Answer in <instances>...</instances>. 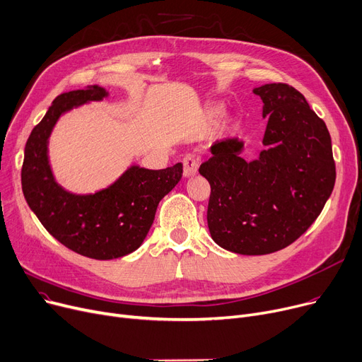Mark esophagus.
<instances>
[{"instance_id": "1", "label": "esophagus", "mask_w": 362, "mask_h": 362, "mask_svg": "<svg viewBox=\"0 0 362 362\" xmlns=\"http://www.w3.org/2000/svg\"><path fill=\"white\" fill-rule=\"evenodd\" d=\"M184 163V175L185 177H193L194 174H197L199 169V158L193 156V155H187L182 160Z\"/></svg>"}]
</instances>
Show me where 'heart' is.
Wrapping results in <instances>:
<instances>
[{"mask_svg":"<svg viewBox=\"0 0 362 362\" xmlns=\"http://www.w3.org/2000/svg\"><path fill=\"white\" fill-rule=\"evenodd\" d=\"M210 115L214 117V118H218L221 115V108H214V110L210 111Z\"/></svg>","mask_w":362,"mask_h":362,"instance_id":"obj_1","label":"heart"}]
</instances>
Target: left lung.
<instances>
[{
    "label": "left lung",
    "mask_w": 362,
    "mask_h": 362,
    "mask_svg": "<svg viewBox=\"0 0 362 362\" xmlns=\"http://www.w3.org/2000/svg\"><path fill=\"white\" fill-rule=\"evenodd\" d=\"M264 103V151L241 158L237 137L216 141L199 173L210 184L207 225L222 248L262 256L279 251L313 225L330 197L332 140L304 95L286 83L254 89Z\"/></svg>",
    "instance_id": "obj_1"
}]
</instances>
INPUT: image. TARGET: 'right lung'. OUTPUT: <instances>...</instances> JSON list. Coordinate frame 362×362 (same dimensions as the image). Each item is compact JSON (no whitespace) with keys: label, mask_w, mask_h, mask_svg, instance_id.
<instances>
[{"label":"right lung","mask_w":362,"mask_h":362,"mask_svg":"<svg viewBox=\"0 0 362 362\" xmlns=\"http://www.w3.org/2000/svg\"><path fill=\"white\" fill-rule=\"evenodd\" d=\"M99 86L57 96L45 117L32 130L21 166L25 199L40 223L71 251L95 260L118 259L137 250L151 229L159 202L182 177V163L166 169L132 166L111 187L77 196L61 188L48 163V137L66 111L100 100Z\"/></svg>","instance_id":"1"}]
</instances>
